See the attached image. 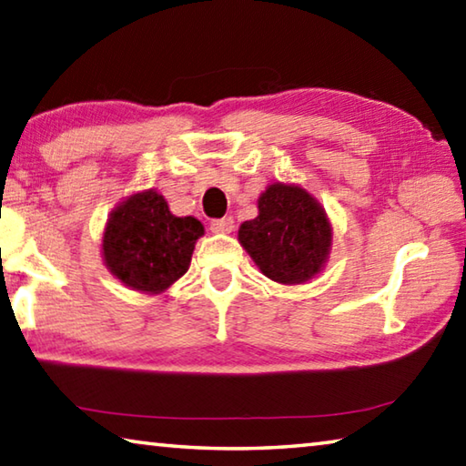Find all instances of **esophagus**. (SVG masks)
<instances>
[{"instance_id": "1", "label": "esophagus", "mask_w": 466, "mask_h": 466, "mask_svg": "<svg viewBox=\"0 0 466 466\" xmlns=\"http://www.w3.org/2000/svg\"><path fill=\"white\" fill-rule=\"evenodd\" d=\"M209 230L216 234H230L234 230V219L230 216L219 218V219H211Z\"/></svg>"}]
</instances>
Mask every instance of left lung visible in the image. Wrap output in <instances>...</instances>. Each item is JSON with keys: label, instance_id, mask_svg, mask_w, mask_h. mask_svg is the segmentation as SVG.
Returning <instances> with one entry per match:
<instances>
[{"label": "left lung", "instance_id": "obj_1", "mask_svg": "<svg viewBox=\"0 0 466 466\" xmlns=\"http://www.w3.org/2000/svg\"><path fill=\"white\" fill-rule=\"evenodd\" d=\"M238 240L268 279L298 285L324 267L332 226L306 189L273 183L258 198V216L240 226Z\"/></svg>", "mask_w": 466, "mask_h": 466}]
</instances>
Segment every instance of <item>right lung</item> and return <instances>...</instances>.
I'll return each mask as SVG.
<instances>
[{
    "label": "right lung",
    "mask_w": 466,
    "mask_h": 466,
    "mask_svg": "<svg viewBox=\"0 0 466 466\" xmlns=\"http://www.w3.org/2000/svg\"><path fill=\"white\" fill-rule=\"evenodd\" d=\"M204 226L177 218L155 189L134 193L117 206L104 232V260L116 279L142 293H163L187 273Z\"/></svg>",
    "instance_id": "right-lung-1"
}]
</instances>
